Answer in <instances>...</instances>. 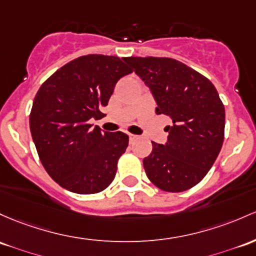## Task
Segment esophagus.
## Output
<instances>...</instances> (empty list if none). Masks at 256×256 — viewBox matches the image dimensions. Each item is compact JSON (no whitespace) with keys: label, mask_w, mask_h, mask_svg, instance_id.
Here are the masks:
<instances>
[{"label":"esophagus","mask_w":256,"mask_h":256,"mask_svg":"<svg viewBox=\"0 0 256 256\" xmlns=\"http://www.w3.org/2000/svg\"><path fill=\"white\" fill-rule=\"evenodd\" d=\"M128 138H130V142H134L137 138V136L136 134H128Z\"/></svg>","instance_id":"esophagus-1"}]
</instances>
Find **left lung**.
Returning <instances> with one entry per match:
<instances>
[{
  "label": "left lung",
  "instance_id": "1",
  "mask_svg": "<svg viewBox=\"0 0 256 256\" xmlns=\"http://www.w3.org/2000/svg\"><path fill=\"white\" fill-rule=\"evenodd\" d=\"M124 62L150 88L156 114L170 118L164 144L152 142L143 159L147 178L166 192H184L204 178L224 143V106L215 86L171 58L126 57Z\"/></svg>",
  "mask_w": 256,
  "mask_h": 256
}]
</instances>
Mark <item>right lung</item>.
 <instances>
[{"label":"right lung","instance_id":"add662e5","mask_svg":"<svg viewBox=\"0 0 256 256\" xmlns=\"http://www.w3.org/2000/svg\"><path fill=\"white\" fill-rule=\"evenodd\" d=\"M131 72L119 57L82 56L36 94L29 119L32 141L48 175L70 192L92 194L113 182L128 136L103 132L90 120L102 116L116 82Z\"/></svg>","mask_w":256,"mask_h":256}]
</instances>
